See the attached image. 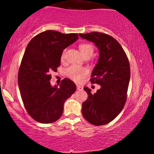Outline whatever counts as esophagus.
I'll list each match as a JSON object with an SVG mask.
<instances>
[{
  "label": "esophagus",
  "mask_w": 154,
  "mask_h": 154,
  "mask_svg": "<svg viewBox=\"0 0 154 154\" xmlns=\"http://www.w3.org/2000/svg\"><path fill=\"white\" fill-rule=\"evenodd\" d=\"M77 89L78 90V91H81V90H82V87L81 85H77Z\"/></svg>",
  "instance_id": "esophagus-1"
}]
</instances>
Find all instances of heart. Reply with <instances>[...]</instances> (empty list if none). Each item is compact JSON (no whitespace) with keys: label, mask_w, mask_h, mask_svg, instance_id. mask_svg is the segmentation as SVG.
Segmentation results:
<instances>
[{"label":"heart","mask_w":154,"mask_h":154,"mask_svg":"<svg viewBox=\"0 0 154 154\" xmlns=\"http://www.w3.org/2000/svg\"><path fill=\"white\" fill-rule=\"evenodd\" d=\"M79 51L85 57H91L94 52V48L90 43H82L79 46ZM65 51L61 56V59H64ZM88 69L85 67H79L77 66H71L66 69V75L75 82H80L82 79L88 75Z\"/></svg>","instance_id":"obj_1"}]
</instances>
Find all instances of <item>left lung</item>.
<instances>
[{
	"instance_id": "1",
	"label": "left lung",
	"mask_w": 154,
	"mask_h": 154,
	"mask_svg": "<svg viewBox=\"0 0 154 154\" xmlns=\"http://www.w3.org/2000/svg\"><path fill=\"white\" fill-rule=\"evenodd\" d=\"M79 35L93 42L99 51L90 80L100 88L93 95L91 89L84 88L88 96L82 103V115L95 126L106 125L119 115L126 103L130 78L128 58L119 42L110 35L98 32Z\"/></svg>"
}]
</instances>
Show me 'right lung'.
Returning <instances> with one entry per match:
<instances>
[{"label":"right lung","mask_w":154,"mask_h":154,"mask_svg":"<svg viewBox=\"0 0 154 154\" xmlns=\"http://www.w3.org/2000/svg\"><path fill=\"white\" fill-rule=\"evenodd\" d=\"M78 39L75 33L46 30L28 43L21 61L18 84L26 111L35 121L53 123L61 117L65 100L76 91L71 79H63L60 87L51 85L50 72L61 64L63 51Z\"/></svg>","instance_id":"1"}]
</instances>
